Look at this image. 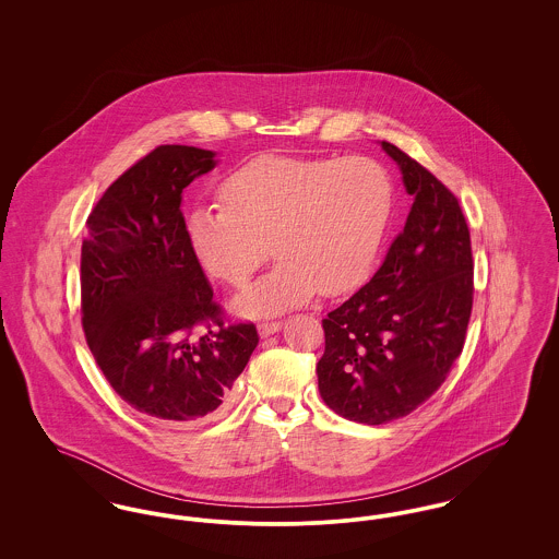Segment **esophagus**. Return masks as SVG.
Instances as JSON below:
<instances>
[{"instance_id":"esophagus-1","label":"esophagus","mask_w":559,"mask_h":559,"mask_svg":"<svg viewBox=\"0 0 559 559\" xmlns=\"http://www.w3.org/2000/svg\"><path fill=\"white\" fill-rule=\"evenodd\" d=\"M281 326H283V322H278V320H272V322H260V324H258V331H260V335H262V337H270V335L278 333V331H281Z\"/></svg>"}]
</instances>
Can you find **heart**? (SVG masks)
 Instances as JSON below:
<instances>
[{
	"label": "heart",
	"mask_w": 559,
	"mask_h": 559,
	"mask_svg": "<svg viewBox=\"0 0 559 559\" xmlns=\"http://www.w3.org/2000/svg\"><path fill=\"white\" fill-rule=\"evenodd\" d=\"M226 207L188 215L190 253L210 276L240 287L270 255L278 264L240 293L242 317H270L340 295L371 272L385 235L394 187L369 157L260 155L219 188Z\"/></svg>",
	"instance_id": "heart-1"
}]
</instances>
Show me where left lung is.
Masks as SVG:
<instances>
[{
  "label": "left lung",
  "mask_w": 559,
  "mask_h": 559,
  "mask_svg": "<svg viewBox=\"0 0 559 559\" xmlns=\"http://www.w3.org/2000/svg\"><path fill=\"white\" fill-rule=\"evenodd\" d=\"M413 197L404 230L371 281L322 320L320 396L381 426L413 413L459 358L474 301V260L456 197L399 146L381 142Z\"/></svg>",
  "instance_id": "obj_1"
}]
</instances>
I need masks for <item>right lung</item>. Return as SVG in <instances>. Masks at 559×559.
<instances>
[{"mask_svg":"<svg viewBox=\"0 0 559 559\" xmlns=\"http://www.w3.org/2000/svg\"><path fill=\"white\" fill-rule=\"evenodd\" d=\"M215 165L213 151L157 146L107 188L81 245L87 346L121 399L169 424L215 417L260 342L251 322L224 324L188 247L182 190Z\"/></svg>","mask_w":559,"mask_h":559,"instance_id":"1","label":"right lung"}]
</instances>
